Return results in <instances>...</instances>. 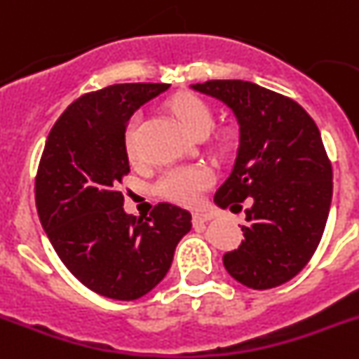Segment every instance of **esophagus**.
Segmentation results:
<instances>
[{"instance_id": "1", "label": "esophagus", "mask_w": 359, "mask_h": 359, "mask_svg": "<svg viewBox=\"0 0 359 359\" xmlns=\"http://www.w3.org/2000/svg\"><path fill=\"white\" fill-rule=\"evenodd\" d=\"M214 217L212 212H195L193 214V223H207V221H210Z\"/></svg>"}]
</instances>
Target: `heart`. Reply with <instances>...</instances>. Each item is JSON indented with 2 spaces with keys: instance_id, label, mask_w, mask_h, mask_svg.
<instances>
[{
  "instance_id": "obj_1",
  "label": "heart",
  "mask_w": 359,
  "mask_h": 359,
  "mask_svg": "<svg viewBox=\"0 0 359 359\" xmlns=\"http://www.w3.org/2000/svg\"><path fill=\"white\" fill-rule=\"evenodd\" d=\"M170 109L196 138H202L212 129V108L195 93L184 92L175 95L170 100ZM138 130L140 115H134L123 130V149L130 161L138 159ZM236 145L237 130L233 127H221L216 133L217 150L230 152ZM210 184H212V173L202 164H193V166H177L164 172L154 186V191L157 196L170 202L180 203V205H196L202 198L203 191L209 189Z\"/></svg>"
}]
</instances>
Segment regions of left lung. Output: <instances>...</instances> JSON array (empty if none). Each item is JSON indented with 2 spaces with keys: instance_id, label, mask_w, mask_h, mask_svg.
<instances>
[{
  "instance_id": "left-lung-1",
  "label": "left lung",
  "mask_w": 359,
  "mask_h": 359,
  "mask_svg": "<svg viewBox=\"0 0 359 359\" xmlns=\"http://www.w3.org/2000/svg\"><path fill=\"white\" fill-rule=\"evenodd\" d=\"M191 88L225 102L241 129L236 164L214 195L221 209L243 210L244 241L223 257L225 269L255 290L292 280L326 229L333 170L319 127L296 100L241 79Z\"/></svg>"
}]
</instances>
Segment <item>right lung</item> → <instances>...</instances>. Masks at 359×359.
Here are the masks:
<instances>
[{"label":"right lung","mask_w":359,"mask_h":359,"mask_svg":"<svg viewBox=\"0 0 359 359\" xmlns=\"http://www.w3.org/2000/svg\"><path fill=\"white\" fill-rule=\"evenodd\" d=\"M123 83L74 100L53 126L35 177L40 223L67 269L104 297L133 301L166 276L191 214L157 203L149 217L123 210L129 173L123 130L133 113L168 90Z\"/></svg>","instance_id":"add662e5"}]
</instances>
